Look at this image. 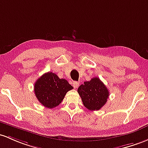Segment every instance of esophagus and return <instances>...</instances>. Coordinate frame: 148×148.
<instances>
[{
    "mask_svg": "<svg viewBox=\"0 0 148 148\" xmlns=\"http://www.w3.org/2000/svg\"><path fill=\"white\" fill-rule=\"evenodd\" d=\"M73 86L75 88H77L79 86V82H77V81H73Z\"/></svg>",
    "mask_w": 148,
    "mask_h": 148,
    "instance_id": "34e87169",
    "label": "esophagus"
}]
</instances>
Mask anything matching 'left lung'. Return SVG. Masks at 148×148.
<instances>
[{
    "instance_id": "8db88e82",
    "label": "left lung",
    "mask_w": 148,
    "mask_h": 148,
    "mask_svg": "<svg viewBox=\"0 0 148 148\" xmlns=\"http://www.w3.org/2000/svg\"><path fill=\"white\" fill-rule=\"evenodd\" d=\"M84 106L91 111L99 110L107 101L109 92L98 77L84 82L77 89Z\"/></svg>"
}]
</instances>
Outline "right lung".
Masks as SVG:
<instances>
[{
  "mask_svg": "<svg viewBox=\"0 0 148 148\" xmlns=\"http://www.w3.org/2000/svg\"><path fill=\"white\" fill-rule=\"evenodd\" d=\"M34 93L39 102L45 107L52 109L58 106L68 91L73 89L65 79L48 72L42 75L34 83Z\"/></svg>",
  "mask_w": 148,
  "mask_h": 148,
  "instance_id": "add662e5",
  "label": "right lung"
}]
</instances>
